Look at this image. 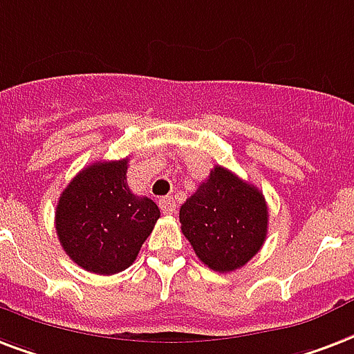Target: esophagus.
I'll return each instance as SVG.
<instances>
[{
  "mask_svg": "<svg viewBox=\"0 0 354 354\" xmlns=\"http://www.w3.org/2000/svg\"><path fill=\"white\" fill-rule=\"evenodd\" d=\"M159 207L165 215H172L176 212V202L172 201L171 196H163V198H159Z\"/></svg>",
  "mask_w": 354,
  "mask_h": 354,
  "instance_id": "obj_1",
  "label": "esophagus"
}]
</instances>
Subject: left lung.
Returning a JSON list of instances; mask_svg holds the SVG:
<instances>
[{
    "mask_svg": "<svg viewBox=\"0 0 354 354\" xmlns=\"http://www.w3.org/2000/svg\"><path fill=\"white\" fill-rule=\"evenodd\" d=\"M180 223L198 260L230 273L261 249L269 212L260 189L217 165L182 204Z\"/></svg>",
    "mask_w": 354,
    "mask_h": 354,
    "instance_id": "1",
    "label": "left lung"
}]
</instances>
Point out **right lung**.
<instances>
[{
    "instance_id": "obj_1",
    "label": "right lung",
    "mask_w": 354,
    "mask_h": 354,
    "mask_svg": "<svg viewBox=\"0 0 354 354\" xmlns=\"http://www.w3.org/2000/svg\"><path fill=\"white\" fill-rule=\"evenodd\" d=\"M126 172L128 158L96 161L59 196V241L70 260L85 271L115 274L128 269L159 219L156 202L129 191Z\"/></svg>"
}]
</instances>
